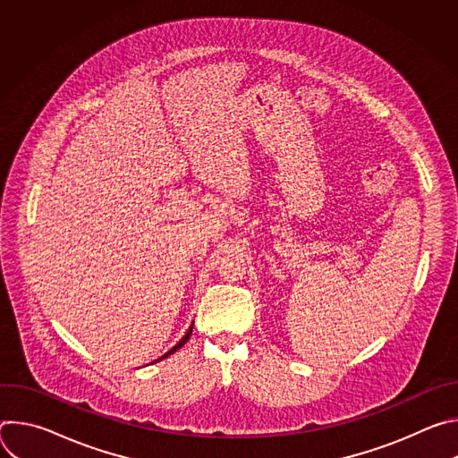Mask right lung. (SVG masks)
Instances as JSON below:
<instances>
[{"label": "right lung", "mask_w": 458, "mask_h": 458, "mask_svg": "<svg viewBox=\"0 0 458 458\" xmlns=\"http://www.w3.org/2000/svg\"><path fill=\"white\" fill-rule=\"evenodd\" d=\"M191 326H193V324H191ZM191 326H190V328H188V332H186V335H184V337H182V339H181V341H179V343H177V344H175V346H174V348H172V350H170V352H166V353H165V355H163V357H161V359H165V357H168V355H170V353H174V352H175V350H179V348H181V346H182V344H184V343H186V341H188V339H190V335H191ZM157 360H159V359H157Z\"/></svg>", "instance_id": "obj_1"}]
</instances>
